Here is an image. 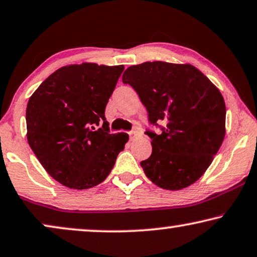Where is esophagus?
<instances>
[{"instance_id": "esophagus-1", "label": "esophagus", "mask_w": 257, "mask_h": 257, "mask_svg": "<svg viewBox=\"0 0 257 257\" xmlns=\"http://www.w3.org/2000/svg\"><path fill=\"white\" fill-rule=\"evenodd\" d=\"M129 134V139L130 140H135L137 136H139V132H137V130H132V132H129L128 133Z\"/></svg>"}]
</instances>
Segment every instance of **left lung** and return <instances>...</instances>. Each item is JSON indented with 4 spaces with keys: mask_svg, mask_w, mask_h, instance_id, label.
Returning a JSON list of instances; mask_svg holds the SVG:
<instances>
[{
    "mask_svg": "<svg viewBox=\"0 0 257 257\" xmlns=\"http://www.w3.org/2000/svg\"><path fill=\"white\" fill-rule=\"evenodd\" d=\"M147 108L153 153L141 166L155 185L182 190L211 165L225 137L226 106L221 93L192 65L147 61L122 75ZM158 121L166 123L165 127Z\"/></svg>",
    "mask_w": 257,
    "mask_h": 257,
    "instance_id": "8db88e82",
    "label": "left lung"
}]
</instances>
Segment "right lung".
<instances>
[{"label": "right lung", "mask_w": 257, "mask_h": 257, "mask_svg": "<svg viewBox=\"0 0 257 257\" xmlns=\"http://www.w3.org/2000/svg\"><path fill=\"white\" fill-rule=\"evenodd\" d=\"M123 65H70L46 78L29 99L28 142L52 178L86 190L109 175L128 134H110L104 117ZM101 120L103 127L97 128Z\"/></svg>", "instance_id": "add662e5"}]
</instances>
